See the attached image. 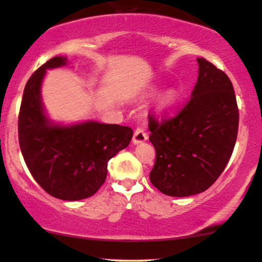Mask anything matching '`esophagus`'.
<instances>
[{"mask_svg":"<svg viewBox=\"0 0 262 262\" xmlns=\"http://www.w3.org/2000/svg\"><path fill=\"white\" fill-rule=\"evenodd\" d=\"M146 139H148V134H146L142 127L136 128L134 137H132V143H134V144H139V143L145 142Z\"/></svg>","mask_w":262,"mask_h":262,"instance_id":"1","label":"esophagus"}]
</instances>
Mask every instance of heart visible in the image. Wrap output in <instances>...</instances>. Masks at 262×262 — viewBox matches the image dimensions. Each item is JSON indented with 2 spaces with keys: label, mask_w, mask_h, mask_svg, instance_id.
I'll list each match as a JSON object with an SVG mask.
<instances>
[{
  "label": "heart",
  "mask_w": 262,
  "mask_h": 262,
  "mask_svg": "<svg viewBox=\"0 0 262 262\" xmlns=\"http://www.w3.org/2000/svg\"><path fill=\"white\" fill-rule=\"evenodd\" d=\"M177 99L178 92L175 91V89H169V91H167L162 96H161L159 101V110L166 111L168 108H170V107L175 103V101H177Z\"/></svg>",
  "instance_id": "1"
}]
</instances>
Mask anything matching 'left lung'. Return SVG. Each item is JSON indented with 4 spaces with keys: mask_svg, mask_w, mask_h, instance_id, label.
Segmentation results:
<instances>
[{
    "mask_svg": "<svg viewBox=\"0 0 262 262\" xmlns=\"http://www.w3.org/2000/svg\"><path fill=\"white\" fill-rule=\"evenodd\" d=\"M191 99L177 117H149V141L156 150L150 181L163 194L189 196L206 191L230 160L238 130L231 81L205 58Z\"/></svg>",
    "mask_w": 262,
    "mask_h": 262,
    "instance_id": "1",
    "label": "left lung"
}]
</instances>
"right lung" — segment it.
Instances as JSON below:
<instances>
[{
  "label": "right lung",
  "mask_w": 262,
  "mask_h": 262,
  "mask_svg": "<svg viewBox=\"0 0 262 262\" xmlns=\"http://www.w3.org/2000/svg\"><path fill=\"white\" fill-rule=\"evenodd\" d=\"M53 57L27 81L19 113V143L32 177L50 195L62 200L95 194L107 177V162L130 144L134 131L117 124L88 120L63 125L46 114L41 84L46 70L68 66Z\"/></svg>",
  "instance_id": "1"
}]
</instances>
